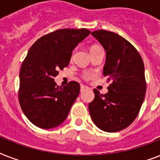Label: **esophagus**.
Listing matches in <instances>:
<instances>
[{"mask_svg": "<svg viewBox=\"0 0 160 160\" xmlns=\"http://www.w3.org/2000/svg\"><path fill=\"white\" fill-rule=\"evenodd\" d=\"M86 90H88V87L86 86V85H80V92H84V91Z\"/></svg>", "mask_w": 160, "mask_h": 160, "instance_id": "esophagus-1", "label": "esophagus"}]
</instances>
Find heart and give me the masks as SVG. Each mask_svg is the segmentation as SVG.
<instances>
[{
	"label": "heart",
	"mask_w": 160,
	"mask_h": 160,
	"mask_svg": "<svg viewBox=\"0 0 160 160\" xmlns=\"http://www.w3.org/2000/svg\"><path fill=\"white\" fill-rule=\"evenodd\" d=\"M98 48H100V47H99V46H92L91 48H90V51H93V50H95V49H98ZM85 78H86V79H87V78H89V75H85Z\"/></svg>",
	"instance_id": "obj_1"
}]
</instances>
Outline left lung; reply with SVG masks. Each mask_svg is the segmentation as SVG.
<instances>
[{
	"label": "left lung",
	"mask_w": 160,
	"mask_h": 160,
	"mask_svg": "<svg viewBox=\"0 0 160 160\" xmlns=\"http://www.w3.org/2000/svg\"><path fill=\"white\" fill-rule=\"evenodd\" d=\"M91 35L106 52L103 75L111 84L105 95L94 90L95 99L89 104V111L99 129L119 131L133 123L144 102V62L136 49L118 34L99 30Z\"/></svg>",
	"instance_id": "1"
}]
</instances>
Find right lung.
<instances>
[{
	"instance_id": "right-lung-1",
	"label": "right lung",
	"mask_w": 160,
	"mask_h": 160,
	"mask_svg": "<svg viewBox=\"0 0 160 160\" xmlns=\"http://www.w3.org/2000/svg\"><path fill=\"white\" fill-rule=\"evenodd\" d=\"M87 29H61L37 40L29 50L20 70L19 102L27 119L41 129L65 121L80 94V84L59 86L54 78L70 63L72 51L87 37Z\"/></svg>"
}]
</instances>
